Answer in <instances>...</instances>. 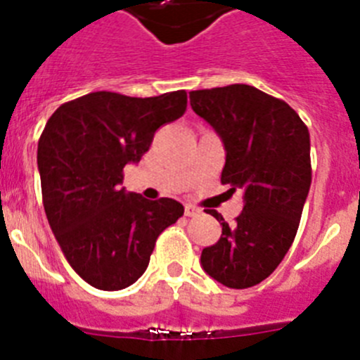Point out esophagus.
Returning <instances> with one entry per match:
<instances>
[{
    "instance_id": "1",
    "label": "esophagus",
    "mask_w": 360,
    "mask_h": 360,
    "mask_svg": "<svg viewBox=\"0 0 360 360\" xmlns=\"http://www.w3.org/2000/svg\"><path fill=\"white\" fill-rule=\"evenodd\" d=\"M200 212L202 211H200L198 207H195V205H191V203H187L186 209H184V214L186 216H198Z\"/></svg>"
}]
</instances>
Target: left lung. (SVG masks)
Masks as SVG:
<instances>
[{"label":"left lung","mask_w":360,"mask_h":360,"mask_svg":"<svg viewBox=\"0 0 360 360\" xmlns=\"http://www.w3.org/2000/svg\"><path fill=\"white\" fill-rule=\"evenodd\" d=\"M196 115L225 148L221 184L243 191L236 225L211 211L221 236L202 250V269L229 288L269 278L290 249L311 182L310 133L285 101L249 84L189 94Z\"/></svg>","instance_id":"1"}]
</instances>
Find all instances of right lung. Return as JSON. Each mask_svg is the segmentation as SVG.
Listing matches in <instances>:
<instances>
[{"label": "right lung", "instance_id": "right-lung-1", "mask_svg": "<svg viewBox=\"0 0 360 360\" xmlns=\"http://www.w3.org/2000/svg\"><path fill=\"white\" fill-rule=\"evenodd\" d=\"M184 90L158 97L95 91L53 111L37 144L43 205L72 269L98 290H122L149 265L160 232L184 214L173 198L122 187L162 124L184 115Z\"/></svg>", "mask_w": 360, "mask_h": 360}]
</instances>
